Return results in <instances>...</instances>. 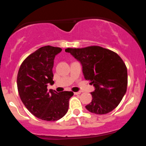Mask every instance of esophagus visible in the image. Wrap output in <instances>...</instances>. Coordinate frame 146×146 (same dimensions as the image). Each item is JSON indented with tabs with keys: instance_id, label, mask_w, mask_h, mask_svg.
Here are the masks:
<instances>
[{
	"instance_id": "esophagus-1",
	"label": "esophagus",
	"mask_w": 146,
	"mask_h": 146,
	"mask_svg": "<svg viewBox=\"0 0 146 146\" xmlns=\"http://www.w3.org/2000/svg\"><path fill=\"white\" fill-rule=\"evenodd\" d=\"M81 94L80 91H79V92H74V95H78V94Z\"/></svg>"
}]
</instances>
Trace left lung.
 Here are the masks:
<instances>
[{
  "mask_svg": "<svg viewBox=\"0 0 146 146\" xmlns=\"http://www.w3.org/2000/svg\"><path fill=\"white\" fill-rule=\"evenodd\" d=\"M82 64L85 79L91 81L95 90L92 102L86 105L91 113L102 115L111 112L123 99L127 88V69L119 55L99 46L67 48Z\"/></svg>",
  "mask_w": 146,
  "mask_h": 146,
  "instance_id": "1",
  "label": "left lung"
}]
</instances>
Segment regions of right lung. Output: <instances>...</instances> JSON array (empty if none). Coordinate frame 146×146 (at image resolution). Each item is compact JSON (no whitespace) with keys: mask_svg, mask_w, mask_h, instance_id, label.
<instances>
[{"mask_svg":"<svg viewBox=\"0 0 146 146\" xmlns=\"http://www.w3.org/2000/svg\"><path fill=\"white\" fill-rule=\"evenodd\" d=\"M61 48L47 45L40 47L23 60L18 71V93L25 108L34 116L47 121H58L69 110L72 91H47L54 81L52 68L55 55Z\"/></svg>","mask_w":146,"mask_h":146,"instance_id":"1","label":"right lung"}]
</instances>
